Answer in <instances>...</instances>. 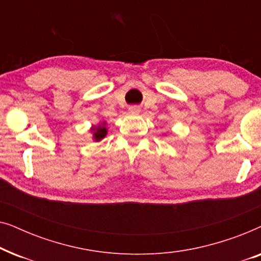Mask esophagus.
Instances as JSON below:
<instances>
[{"label": "esophagus", "instance_id": "34e87169", "mask_svg": "<svg viewBox=\"0 0 261 261\" xmlns=\"http://www.w3.org/2000/svg\"><path fill=\"white\" fill-rule=\"evenodd\" d=\"M129 112L132 114H138L139 112H140V109H139L137 106H132V107H129Z\"/></svg>", "mask_w": 261, "mask_h": 261}]
</instances>
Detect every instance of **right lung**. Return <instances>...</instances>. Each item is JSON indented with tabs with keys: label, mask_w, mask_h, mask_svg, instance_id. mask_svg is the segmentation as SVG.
<instances>
[{
	"label": "right lung",
	"mask_w": 261,
	"mask_h": 261,
	"mask_svg": "<svg viewBox=\"0 0 261 261\" xmlns=\"http://www.w3.org/2000/svg\"><path fill=\"white\" fill-rule=\"evenodd\" d=\"M94 137L96 140H101V139H103L106 137L107 134V129L105 127H98V128H94Z\"/></svg>",
	"instance_id": "add662e5"
}]
</instances>
